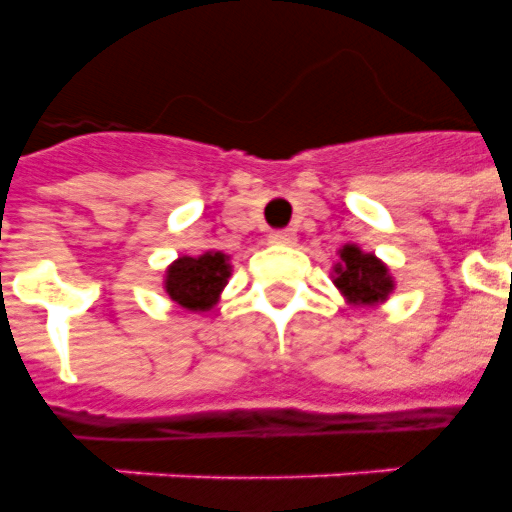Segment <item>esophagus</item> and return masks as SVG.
I'll return each instance as SVG.
<instances>
[{
    "label": "esophagus",
    "mask_w": 512,
    "mask_h": 512,
    "mask_svg": "<svg viewBox=\"0 0 512 512\" xmlns=\"http://www.w3.org/2000/svg\"><path fill=\"white\" fill-rule=\"evenodd\" d=\"M268 239H271L273 244H295L297 233L292 231V228H279V231L268 233Z\"/></svg>",
    "instance_id": "obj_1"
}]
</instances>
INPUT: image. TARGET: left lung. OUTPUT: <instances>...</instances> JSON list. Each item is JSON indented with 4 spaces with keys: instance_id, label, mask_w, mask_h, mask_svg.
Instances as JSON below:
<instances>
[{
    "instance_id": "1",
    "label": "left lung",
    "mask_w": 512,
    "mask_h": 512,
    "mask_svg": "<svg viewBox=\"0 0 512 512\" xmlns=\"http://www.w3.org/2000/svg\"><path fill=\"white\" fill-rule=\"evenodd\" d=\"M342 263L335 268V284L340 292L356 305H374L385 300L393 289L388 268L374 255H364L361 249L348 244L340 252Z\"/></svg>"
}]
</instances>
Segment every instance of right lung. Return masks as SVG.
Returning <instances> with one entry per match:
<instances>
[{"label": "right lung", "instance_id": "right-lung-1", "mask_svg": "<svg viewBox=\"0 0 512 512\" xmlns=\"http://www.w3.org/2000/svg\"><path fill=\"white\" fill-rule=\"evenodd\" d=\"M231 276V265L223 252H207L201 257H180L167 271V295L188 311H209L217 303L220 289Z\"/></svg>", "mask_w": 512, "mask_h": 512}]
</instances>
